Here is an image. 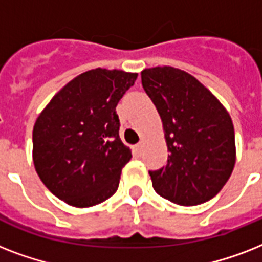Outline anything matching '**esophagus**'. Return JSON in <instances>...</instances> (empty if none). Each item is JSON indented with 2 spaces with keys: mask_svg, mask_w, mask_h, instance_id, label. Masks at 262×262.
<instances>
[{
  "mask_svg": "<svg viewBox=\"0 0 262 262\" xmlns=\"http://www.w3.org/2000/svg\"><path fill=\"white\" fill-rule=\"evenodd\" d=\"M141 151H143V143H139V144H136V152L137 154H141Z\"/></svg>",
  "mask_w": 262,
  "mask_h": 262,
  "instance_id": "obj_1",
  "label": "esophagus"
}]
</instances>
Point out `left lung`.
Returning a JSON list of instances; mask_svg holds the SVG:
<instances>
[{"label": "left lung", "instance_id": "1", "mask_svg": "<svg viewBox=\"0 0 262 262\" xmlns=\"http://www.w3.org/2000/svg\"><path fill=\"white\" fill-rule=\"evenodd\" d=\"M141 84L163 122L170 155L149 171L163 199L191 207L213 199L235 164V135L227 110L193 76L171 67L141 72Z\"/></svg>", "mask_w": 262, "mask_h": 262}]
</instances>
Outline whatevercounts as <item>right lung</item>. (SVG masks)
Segmentation results:
<instances>
[{
	"label": "right lung",
	"instance_id": "obj_1",
	"mask_svg": "<svg viewBox=\"0 0 262 262\" xmlns=\"http://www.w3.org/2000/svg\"><path fill=\"white\" fill-rule=\"evenodd\" d=\"M137 73L94 69L68 83L36 119L34 164L46 187L87 208L114 194L130 149L119 139L115 107Z\"/></svg>",
	"mask_w": 262,
	"mask_h": 262
}]
</instances>
